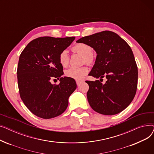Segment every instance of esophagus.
<instances>
[{
    "label": "esophagus",
    "mask_w": 154,
    "mask_h": 154,
    "mask_svg": "<svg viewBox=\"0 0 154 154\" xmlns=\"http://www.w3.org/2000/svg\"><path fill=\"white\" fill-rule=\"evenodd\" d=\"M82 82V81H79V80H76V83L77 85H80V84H81Z\"/></svg>",
    "instance_id": "esophagus-1"
}]
</instances>
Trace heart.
<instances>
[{"label": "heart", "mask_w": 154, "mask_h": 154, "mask_svg": "<svg viewBox=\"0 0 154 154\" xmlns=\"http://www.w3.org/2000/svg\"><path fill=\"white\" fill-rule=\"evenodd\" d=\"M72 51L83 56V61L88 65L92 64L95 61V56L93 54L92 48L84 43H78L72 47ZM59 62L63 67L68 66L69 56L66 51H62L59 55ZM88 72V69L86 66L79 68L72 67L66 71L65 74L69 78L77 80H82Z\"/></svg>", "instance_id": "obj_1"}]
</instances>
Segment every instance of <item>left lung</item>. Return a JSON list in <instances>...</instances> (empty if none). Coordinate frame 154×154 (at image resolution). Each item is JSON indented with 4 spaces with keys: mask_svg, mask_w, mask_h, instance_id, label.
I'll use <instances>...</instances> for the list:
<instances>
[{
    "mask_svg": "<svg viewBox=\"0 0 154 154\" xmlns=\"http://www.w3.org/2000/svg\"><path fill=\"white\" fill-rule=\"evenodd\" d=\"M77 42L90 45L97 54L89 75L100 80L107 79L104 84L99 80L85 81L89 86L87 97L91 107L103 115L119 114L129 106L137 91L138 69L131 47L109 30L83 37Z\"/></svg>",
    "mask_w": 154,
    "mask_h": 154,
    "instance_id": "8db88e82",
    "label": "left lung"
}]
</instances>
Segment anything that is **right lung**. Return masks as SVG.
<instances>
[{
    "instance_id": "1",
    "label": "right lung",
    "mask_w": 154,
    "mask_h": 154,
    "mask_svg": "<svg viewBox=\"0 0 154 154\" xmlns=\"http://www.w3.org/2000/svg\"><path fill=\"white\" fill-rule=\"evenodd\" d=\"M75 37H40L30 42L20 55L17 81L20 98L36 116L48 119L59 116L66 110L68 99L77 84L74 79L61 76L63 67L59 54L74 41ZM60 79L52 85L51 79Z\"/></svg>"
}]
</instances>
